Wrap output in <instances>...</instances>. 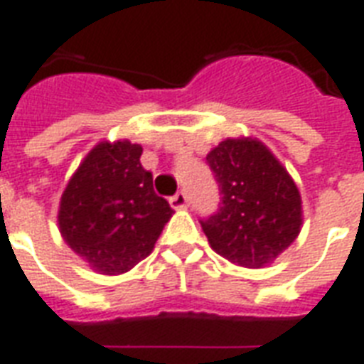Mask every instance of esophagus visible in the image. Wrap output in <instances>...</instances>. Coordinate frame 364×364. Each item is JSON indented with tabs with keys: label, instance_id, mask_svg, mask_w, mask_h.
<instances>
[{
	"label": "esophagus",
	"instance_id": "34e87169",
	"mask_svg": "<svg viewBox=\"0 0 364 364\" xmlns=\"http://www.w3.org/2000/svg\"><path fill=\"white\" fill-rule=\"evenodd\" d=\"M171 205L174 207V209H182V207H186L188 205V193L186 192H178V193H174L171 199Z\"/></svg>",
	"mask_w": 364,
	"mask_h": 364
}]
</instances>
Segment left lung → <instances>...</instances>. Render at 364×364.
<instances>
[{"instance_id": "8db88e82", "label": "left lung", "mask_w": 364, "mask_h": 364, "mask_svg": "<svg viewBox=\"0 0 364 364\" xmlns=\"http://www.w3.org/2000/svg\"><path fill=\"white\" fill-rule=\"evenodd\" d=\"M207 165L220 203L201 228L218 255L247 269L274 261L299 234L301 196L274 155L257 140L220 141Z\"/></svg>"}]
</instances>
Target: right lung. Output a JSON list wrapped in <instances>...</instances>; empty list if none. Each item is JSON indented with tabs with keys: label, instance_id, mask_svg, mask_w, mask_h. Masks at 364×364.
I'll use <instances>...</instances> for the list:
<instances>
[{
	"label": "right lung",
	"instance_id": "obj_1",
	"mask_svg": "<svg viewBox=\"0 0 364 364\" xmlns=\"http://www.w3.org/2000/svg\"><path fill=\"white\" fill-rule=\"evenodd\" d=\"M141 146L103 141L63 192L59 228L70 250L101 274H122L146 259L172 209L153 190Z\"/></svg>",
	"mask_w": 364,
	"mask_h": 364
}]
</instances>
